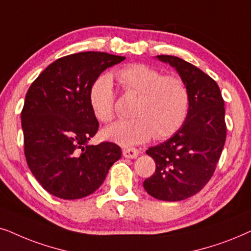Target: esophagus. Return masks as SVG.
Instances as JSON below:
<instances>
[{"instance_id": "34e87169", "label": "esophagus", "mask_w": 251, "mask_h": 251, "mask_svg": "<svg viewBox=\"0 0 251 251\" xmlns=\"http://www.w3.org/2000/svg\"><path fill=\"white\" fill-rule=\"evenodd\" d=\"M139 153L140 151L135 148H126L123 150V155L124 157H126V158H136V157L139 156Z\"/></svg>"}]
</instances>
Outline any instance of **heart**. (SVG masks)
I'll return each instance as SVG.
<instances>
[{
	"label": "heart",
	"mask_w": 251,
	"mask_h": 251,
	"mask_svg": "<svg viewBox=\"0 0 251 251\" xmlns=\"http://www.w3.org/2000/svg\"><path fill=\"white\" fill-rule=\"evenodd\" d=\"M113 76L125 94L138 96L132 116L103 131L105 139L131 147L175 134L183 125L190 109V92L187 83L175 75L146 64H131L117 70ZM116 94L111 76L100 75L89 88V104L96 118L110 123L115 117Z\"/></svg>",
	"instance_id": "obj_1"
}]
</instances>
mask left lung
<instances>
[{
    "instance_id": "obj_1",
    "label": "left lung",
    "mask_w": 251,
    "mask_h": 251,
    "mask_svg": "<svg viewBox=\"0 0 251 251\" xmlns=\"http://www.w3.org/2000/svg\"><path fill=\"white\" fill-rule=\"evenodd\" d=\"M157 58L175 68L187 83L190 109L173 136L146 151L156 170L143 187L152 198L176 202L195 195L211 179L225 145V108L217 82L202 70L176 56Z\"/></svg>"
}]
</instances>
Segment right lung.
Returning a JSON list of instances; mask_svg holds the SVG:
<instances>
[{
  "label": "right lung",
  "mask_w": 251,
  "mask_h": 251,
  "mask_svg": "<svg viewBox=\"0 0 251 251\" xmlns=\"http://www.w3.org/2000/svg\"><path fill=\"white\" fill-rule=\"evenodd\" d=\"M124 59L100 51L72 53L51 63L28 88L22 111L26 162L56 198L91 195L122 157L116 143H88L99 129L89 88L104 70Z\"/></svg>",
  "instance_id": "obj_1"
}]
</instances>
